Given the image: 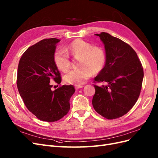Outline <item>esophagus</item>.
I'll use <instances>...</instances> for the list:
<instances>
[{
    "label": "esophagus",
    "instance_id": "esophagus-1",
    "mask_svg": "<svg viewBox=\"0 0 158 158\" xmlns=\"http://www.w3.org/2000/svg\"><path fill=\"white\" fill-rule=\"evenodd\" d=\"M83 87H84L83 85H75L76 89H80V88H82Z\"/></svg>",
    "mask_w": 158,
    "mask_h": 158
}]
</instances>
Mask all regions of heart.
Masks as SVG:
<instances>
[{"label": "heart", "instance_id": "heart-1", "mask_svg": "<svg viewBox=\"0 0 158 158\" xmlns=\"http://www.w3.org/2000/svg\"><path fill=\"white\" fill-rule=\"evenodd\" d=\"M68 53L74 58L80 57V67L70 71L64 76V80L70 84H84L92 74H96L101 72L106 64V52L102 47L92 46L82 39H76L72 41L64 50H58L55 53V63L58 69L63 72H67L70 68Z\"/></svg>", "mask_w": 158, "mask_h": 158}]
</instances>
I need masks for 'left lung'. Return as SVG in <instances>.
Masks as SVG:
<instances>
[{
	"label": "left lung",
	"mask_w": 158,
	"mask_h": 158,
	"mask_svg": "<svg viewBox=\"0 0 158 158\" xmlns=\"http://www.w3.org/2000/svg\"><path fill=\"white\" fill-rule=\"evenodd\" d=\"M95 35L104 45L106 60L94 80L106 84L94 85L92 105L102 116L114 119L135 106L140 94L144 70L136 52L125 42L106 32Z\"/></svg>",
	"instance_id": "obj_1"
}]
</instances>
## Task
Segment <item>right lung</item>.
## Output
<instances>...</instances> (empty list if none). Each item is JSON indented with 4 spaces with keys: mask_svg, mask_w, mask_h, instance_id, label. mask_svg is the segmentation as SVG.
<instances>
[{
    "mask_svg": "<svg viewBox=\"0 0 158 158\" xmlns=\"http://www.w3.org/2000/svg\"><path fill=\"white\" fill-rule=\"evenodd\" d=\"M59 41L56 38L45 39L30 47L18 67L17 86L23 103L37 118L47 122L56 121L67 114L70 99L75 92L73 85L51 89V79L58 84L61 82L54 60Z\"/></svg>",
    "mask_w": 158,
    "mask_h": 158,
    "instance_id": "add662e5",
    "label": "right lung"
}]
</instances>
